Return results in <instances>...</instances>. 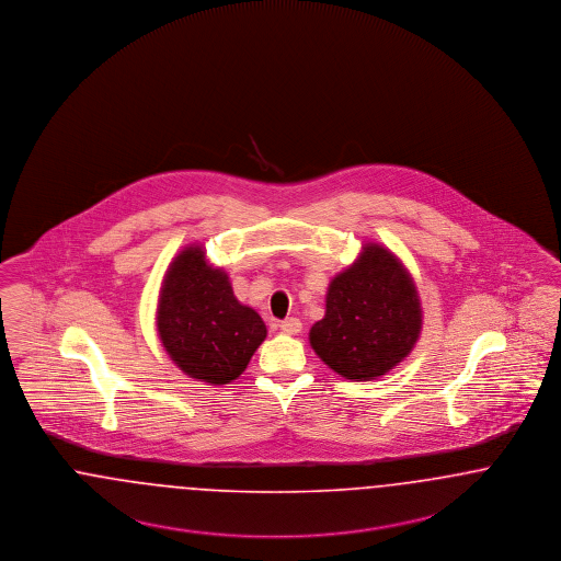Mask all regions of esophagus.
<instances>
[{"label":"esophagus","mask_w":561,"mask_h":561,"mask_svg":"<svg viewBox=\"0 0 561 561\" xmlns=\"http://www.w3.org/2000/svg\"><path fill=\"white\" fill-rule=\"evenodd\" d=\"M278 327H280V331H283V333H287V335H297V333L301 331V320L295 317L285 318Z\"/></svg>","instance_id":"34e87169"}]
</instances>
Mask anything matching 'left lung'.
<instances>
[{
	"mask_svg": "<svg viewBox=\"0 0 561 561\" xmlns=\"http://www.w3.org/2000/svg\"><path fill=\"white\" fill-rule=\"evenodd\" d=\"M421 333L413 278L381 244L337 274L327 291V312L310 329L320 360L345 379L368 381L402 363Z\"/></svg>",
	"mask_w": 561,
	"mask_h": 561,
	"instance_id": "8db88e82",
	"label": "left lung"
}]
</instances>
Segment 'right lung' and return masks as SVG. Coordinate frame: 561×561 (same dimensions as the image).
<instances>
[{
	"label": "right lung",
	"mask_w": 561,
	"mask_h": 561,
	"mask_svg": "<svg viewBox=\"0 0 561 561\" xmlns=\"http://www.w3.org/2000/svg\"><path fill=\"white\" fill-rule=\"evenodd\" d=\"M157 329L171 360L188 377L214 386L234 381L266 340L262 317L234 297L228 274L211 268L198 244L171 262Z\"/></svg>",
	"instance_id": "add662e5"
}]
</instances>
